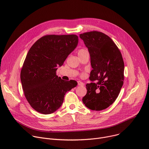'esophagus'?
Segmentation results:
<instances>
[{"label": "esophagus", "instance_id": "1", "mask_svg": "<svg viewBox=\"0 0 149 149\" xmlns=\"http://www.w3.org/2000/svg\"><path fill=\"white\" fill-rule=\"evenodd\" d=\"M77 82H78V86H84V84L82 82L78 81Z\"/></svg>", "mask_w": 149, "mask_h": 149}]
</instances>
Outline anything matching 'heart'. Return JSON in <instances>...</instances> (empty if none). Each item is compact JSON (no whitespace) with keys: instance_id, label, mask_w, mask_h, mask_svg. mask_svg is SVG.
Listing matches in <instances>:
<instances>
[{"instance_id":"heart-1","label":"heart","mask_w":149,"mask_h":149,"mask_svg":"<svg viewBox=\"0 0 149 149\" xmlns=\"http://www.w3.org/2000/svg\"><path fill=\"white\" fill-rule=\"evenodd\" d=\"M88 52V51H87L86 49H84V48L80 49H79L78 51V56H80L81 55H82V54H84V53H86V52ZM82 75H84V74H82Z\"/></svg>"}]
</instances>
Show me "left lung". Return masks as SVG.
I'll return each mask as SVG.
<instances>
[{
    "label": "left lung",
    "instance_id": "obj_1",
    "mask_svg": "<svg viewBox=\"0 0 149 149\" xmlns=\"http://www.w3.org/2000/svg\"><path fill=\"white\" fill-rule=\"evenodd\" d=\"M88 48L93 70L86 84L87 94L82 98L85 105L92 110L109 107L116 100L123 86L124 63L117 46L107 35L91 31L79 35Z\"/></svg>",
    "mask_w": 149,
    "mask_h": 149
}]
</instances>
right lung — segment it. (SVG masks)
Listing matches in <instances>:
<instances>
[{
  "label": "right lung",
  "instance_id": "obj_1",
  "mask_svg": "<svg viewBox=\"0 0 149 149\" xmlns=\"http://www.w3.org/2000/svg\"><path fill=\"white\" fill-rule=\"evenodd\" d=\"M78 42L76 35H47L37 40L29 50L20 80L28 102L37 112H55L61 106L66 93L77 86V81L63 80L56 72Z\"/></svg>",
  "mask_w": 149,
  "mask_h": 149
}]
</instances>
